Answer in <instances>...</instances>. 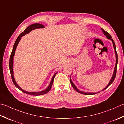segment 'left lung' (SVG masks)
I'll return each instance as SVG.
<instances>
[{
  "label": "left lung",
  "mask_w": 124,
  "mask_h": 124,
  "mask_svg": "<svg viewBox=\"0 0 124 124\" xmlns=\"http://www.w3.org/2000/svg\"><path fill=\"white\" fill-rule=\"evenodd\" d=\"M101 30H102V31H103V33H104V34L106 36V38H107L108 39H110V40H111V41H112V43H113V47H114V49H115V53H116V65H115V71H114V73H113V76H112V78H111V81H110V83H108V86L106 87V88L104 89V90H105V89H106L108 88V87L111 84H112V82H113V81H114V79H115V77H116V74H117V64H118V54H117V50H116V45H115V42H114V41H113V39H112V36H111V35L110 34H109L108 33L107 31H106L105 30H104L103 28H101ZM70 83H71V85H72V86L73 87V88L75 90H76V91H77L78 92V93H82V94H86V95H93V94H94L95 93H85V92H83V91H79V90L77 89L76 86H75V85L74 84V83H73V82H72V81H71V78L70 79Z\"/></svg>",
  "instance_id": "left-lung-1"
}]
</instances>
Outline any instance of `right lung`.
Wrapping results in <instances>:
<instances>
[{"instance_id": "add662e5", "label": "right lung", "mask_w": 124, "mask_h": 124, "mask_svg": "<svg viewBox=\"0 0 124 124\" xmlns=\"http://www.w3.org/2000/svg\"><path fill=\"white\" fill-rule=\"evenodd\" d=\"M44 27V26L41 25V24L40 23H34V24H32V25H31L30 26H29L27 28L26 30L23 31V32H22L20 35L18 36V38L16 39V41L15 43H14V46H13V49H12V53H11V54L10 56V59H9V70H10V72H11V77H12V81H13V83H14V85H15L16 88H18L19 90H20L23 92V93H27V94H30V95H33V96H40V95H42V94H44L47 93L48 91H49L52 88V84L53 83V81H54V79L55 78V75H56V74H54V76H53V78L52 79V81H51L49 85L48 86V88L45 89V90L42 91L41 92H38V93H31V92H27L26 91H24L23 90V89H21L19 86L18 85V84H16V82L15 81V79H14V77H13V56L14 55V53H15L16 52V48L17 47V45H18V43L19 42V41L21 39V38L22 36L25 35L26 34H27L29 32H30V31L32 30H34V29L36 28H43Z\"/></svg>"}]
</instances>
